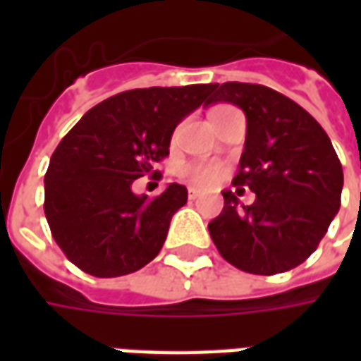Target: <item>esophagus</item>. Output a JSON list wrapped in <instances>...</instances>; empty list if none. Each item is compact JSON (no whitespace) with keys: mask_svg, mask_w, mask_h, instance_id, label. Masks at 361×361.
Listing matches in <instances>:
<instances>
[{"mask_svg":"<svg viewBox=\"0 0 361 361\" xmlns=\"http://www.w3.org/2000/svg\"><path fill=\"white\" fill-rule=\"evenodd\" d=\"M188 197L191 199V201H195V199H199V197H203V191H199V189L191 188V189H189Z\"/></svg>","mask_w":361,"mask_h":361,"instance_id":"obj_1","label":"esophagus"}]
</instances>
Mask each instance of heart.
<instances>
[{
	"instance_id": "obj_1",
	"label": "heart",
	"mask_w": 361,
	"mask_h": 361,
	"mask_svg": "<svg viewBox=\"0 0 361 361\" xmlns=\"http://www.w3.org/2000/svg\"><path fill=\"white\" fill-rule=\"evenodd\" d=\"M216 108H222V106H216ZM216 108H212L211 111H214ZM185 178H188L193 185H199V188H209L212 183H216L220 180V168L216 164H211V162H197V164L185 166Z\"/></svg>"
}]
</instances>
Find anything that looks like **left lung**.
Instances as JSON below:
<instances>
[{"label":"left lung","mask_w":361,"mask_h":361,"mask_svg":"<svg viewBox=\"0 0 361 361\" xmlns=\"http://www.w3.org/2000/svg\"><path fill=\"white\" fill-rule=\"evenodd\" d=\"M242 108L247 133L234 191L209 224L220 255L251 274L302 265L341 209L344 176L333 142L310 111L276 90L251 82L211 85L209 104ZM242 187L256 193L240 205Z\"/></svg>","instance_id":"obj_1"}]
</instances>
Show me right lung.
<instances>
[{"mask_svg":"<svg viewBox=\"0 0 361 361\" xmlns=\"http://www.w3.org/2000/svg\"><path fill=\"white\" fill-rule=\"evenodd\" d=\"M209 94L211 85L126 90L90 108L61 139L44 176V212L73 265L111 279L139 271L160 253L188 189L170 183L147 199L131 185L157 173L173 129L209 104Z\"/></svg>","mask_w":361,"mask_h":361,"instance_id":"1","label":"right lung"}]
</instances>
